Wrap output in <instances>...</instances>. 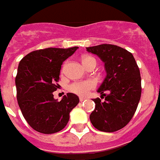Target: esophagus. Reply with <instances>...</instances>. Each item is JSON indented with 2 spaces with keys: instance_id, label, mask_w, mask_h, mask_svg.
Returning a JSON list of instances; mask_svg holds the SVG:
<instances>
[{
  "instance_id": "34e87169",
  "label": "esophagus",
  "mask_w": 160,
  "mask_h": 160,
  "mask_svg": "<svg viewBox=\"0 0 160 160\" xmlns=\"http://www.w3.org/2000/svg\"><path fill=\"white\" fill-rule=\"evenodd\" d=\"M85 99V97H82V96H80V97H79V101H80V102H83Z\"/></svg>"
}]
</instances>
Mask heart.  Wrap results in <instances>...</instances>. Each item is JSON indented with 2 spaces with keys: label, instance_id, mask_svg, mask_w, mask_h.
<instances>
[{
  "label": "heart",
  "instance_id": "1",
  "mask_svg": "<svg viewBox=\"0 0 160 160\" xmlns=\"http://www.w3.org/2000/svg\"><path fill=\"white\" fill-rule=\"evenodd\" d=\"M82 61L85 67L89 66L90 64H96V58L92 56H83ZM96 86V82L95 80H92V79L81 80V81H76V82L71 83L68 86V90L73 94L78 95V96H84L89 92V90L95 89Z\"/></svg>",
  "mask_w": 160,
  "mask_h": 160
}]
</instances>
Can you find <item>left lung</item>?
I'll return each mask as SVG.
<instances>
[{"label":"left lung","mask_w":160,"mask_h":160,"mask_svg":"<svg viewBox=\"0 0 160 160\" xmlns=\"http://www.w3.org/2000/svg\"><path fill=\"white\" fill-rule=\"evenodd\" d=\"M86 49L103 61L107 71L106 78L97 90L102 94L101 97L105 96V100H93L96 108L89 116L90 122L102 132L118 131L131 121L140 102V69L132 53L120 46L102 44Z\"/></svg>","instance_id":"1"}]
</instances>
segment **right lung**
<instances>
[{"label":"right lung","instance_id":"1","mask_svg":"<svg viewBox=\"0 0 160 160\" xmlns=\"http://www.w3.org/2000/svg\"><path fill=\"white\" fill-rule=\"evenodd\" d=\"M78 49L46 48L33 51L20 60L15 85L17 101L25 120L42 133L59 132L67 125L70 112L79 102L73 93L61 101L53 98L59 81L61 65Z\"/></svg>","mask_w":160,"mask_h":160}]
</instances>
